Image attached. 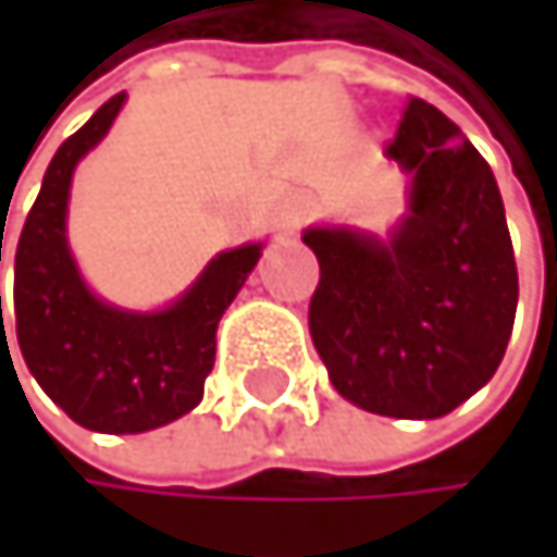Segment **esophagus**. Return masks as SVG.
<instances>
[{"mask_svg": "<svg viewBox=\"0 0 557 557\" xmlns=\"http://www.w3.org/2000/svg\"><path fill=\"white\" fill-rule=\"evenodd\" d=\"M300 223H304V207H284L281 213H276V230L281 233H297L300 230Z\"/></svg>", "mask_w": 557, "mask_h": 557, "instance_id": "1", "label": "esophagus"}]
</instances>
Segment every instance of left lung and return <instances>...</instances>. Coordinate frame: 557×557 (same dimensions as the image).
<instances>
[{"mask_svg": "<svg viewBox=\"0 0 557 557\" xmlns=\"http://www.w3.org/2000/svg\"><path fill=\"white\" fill-rule=\"evenodd\" d=\"M384 153L411 176L387 240L310 226L320 284L310 337L341 397L431 421L481 391L505 357L518 267L495 173L431 102L411 96Z\"/></svg>", "mask_w": 557, "mask_h": 557, "instance_id": "obj_1", "label": "left lung"}]
</instances>
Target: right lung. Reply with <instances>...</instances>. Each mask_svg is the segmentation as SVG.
I'll use <instances>...</instances> for the list:
<instances>
[{
	"label": "right lung",
	"instance_id": "obj_1",
	"mask_svg": "<svg viewBox=\"0 0 557 557\" xmlns=\"http://www.w3.org/2000/svg\"><path fill=\"white\" fill-rule=\"evenodd\" d=\"M123 99L126 92L102 102L55 149L15 247L12 290L26 368L76 424L102 434L153 431L197 408L213 371L216 324L263 250V244H247L216 253L194 287L153 313L120 310L83 284L66 244L73 170L110 133ZM0 344L9 354L5 324Z\"/></svg>",
	"mask_w": 557,
	"mask_h": 557
}]
</instances>
